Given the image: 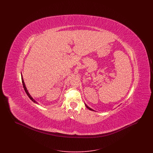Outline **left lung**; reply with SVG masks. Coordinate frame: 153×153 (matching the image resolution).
Segmentation results:
<instances>
[{"instance_id": "left-lung-1", "label": "left lung", "mask_w": 153, "mask_h": 153, "mask_svg": "<svg viewBox=\"0 0 153 153\" xmlns=\"http://www.w3.org/2000/svg\"><path fill=\"white\" fill-rule=\"evenodd\" d=\"M85 106H86V107H87V108H88V109H90V110H91V111H94V110H93V109H91V108H89V107H88V106H87V105H86V104H85Z\"/></svg>"}]
</instances>
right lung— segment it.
Instances as JSON below:
<instances>
[{"label": "right lung", "instance_id": "right-lung-1", "mask_svg": "<svg viewBox=\"0 0 153 153\" xmlns=\"http://www.w3.org/2000/svg\"><path fill=\"white\" fill-rule=\"evenodd\" d=\"M21 77H22V84H23V88H24V89H25V92H26V94L27 95V96H29V97L30 99L33 101V102H34L35 103H38L37 102L30 96L29 94V92H28V91L27 90V88L26 87V86H25V82H24V81H23V77H22V75H21Z\"/></svg>", "mask_w": 153, "mask_h": 153}]
</instances>
